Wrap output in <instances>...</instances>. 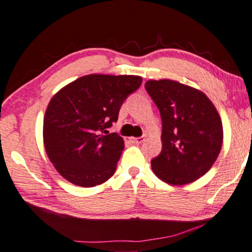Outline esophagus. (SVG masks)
<instances>
[{
	"mask_svg": "<svg viewBox=\"0 0 252 252\" xmlns=\"http://www.w3.org/2000/svg\"><path fill=\"white\" fill-rule=\"evenodd\" d=\"M143 140H145L143 137H131L130 139V141L134 145H140V143L143 142Z\"/></svg>",
	"mask_w": 252,
	"mask_h": 252,
	"instance_id": "obj_1",
	"label": "esophagus"
}]
</instances>
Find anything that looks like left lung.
Here are the masks:
<instances>
[{
	"mask_svg": "<svg viewBox=\"0 0 252 252\" xmlns=\"http://www.w3.org/2000/svg\"><path fill=\"white\" fill-rule=\"evenodd\" d=\"M146 91L162 122L161 153L152 159L158 178L172 185L195 182L208 172L222 145V123L204 93L172 80H149Z\"/></svg>",
	"mask_w": 252,
	"mask_h": 252,
	"instance_id": "left-lung-1",
	"label": "left lung"
}]
</instances>
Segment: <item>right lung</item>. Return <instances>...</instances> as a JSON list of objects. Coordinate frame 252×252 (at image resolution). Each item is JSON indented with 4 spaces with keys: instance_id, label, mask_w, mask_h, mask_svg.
Wrapping results in <instances>:
<instances>
[{
    "instance_id": "right-lung-1",
    "label": "right lung",
    "mask_w": 252,
    "mask_h": 252,
    "mask_svg": "<svg viewBox=\"0 0 252 252\" xmlns=\"http://www.w3.org/2000/svg\"><path fill=\"white\" fill-rule=\"evenodd\" d=\"M141 82L136 75L91 74L52 96L44 117V146L63 178L91 188L113 176L124 141L107 129Z\"/></svg>"
}]
</instances>
